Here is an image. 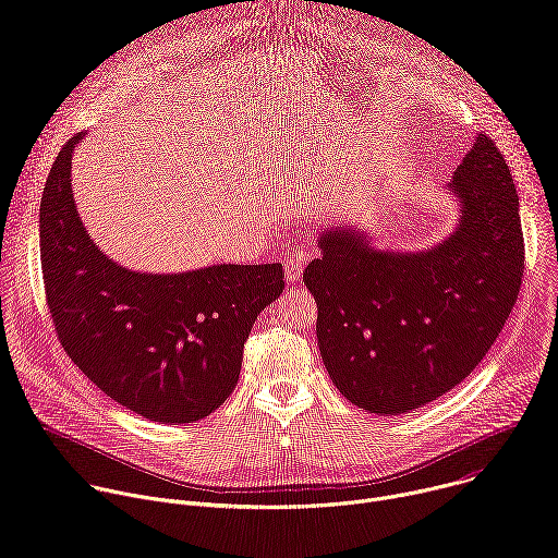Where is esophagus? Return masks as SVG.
I'll use <instances>...</instances> for the list:
<instances>
[{
    "instance_id": "1",
    "label": "esophagus",
    "mask_w": 558,
    "mask_h": 558,
    "mask_svg": "<svg viewBox=\"0 0 558 558\" xmlns=\"http://www.w3.org/2000/svg\"><path fill=\"white\" fill-rule=\"evenodd\" d=\"M306 260H308V254H306V252H295V254L287 256V263H284V278H287L289 284H293V282L300 280Z\"/></svg>"
}]
</instances>
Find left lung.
I'll list each match as a JSON object with an SVG mask.
<instances>
[{"label":"left lung","instance_id":"left-lung-1","mask_svg":"<svg viewBox=\"0 0 558 558\" xmlns=\"http://www.w3.org/2000/svg\"><path fill=\"white\" fill-rule=\"evenodd\" d=\"M446 190L459 220L441 243L392 252L353 225L327 227L317 233L320 258L302 274L329 377L375 415L411 413L461 384L521 289L519 196L490 136H474Z\"/></svg>","mask_w":558,"mask_h":558}]
</instances>
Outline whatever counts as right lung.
Segmentation results:
<instances>
[{
    "instance_id": "obj_1",
    "label": "right lung",
    "mask_w": 558,
    "mask_h": 558,
    "mask_svg": "<svg viewBox=\"0 0 558 558\" xmlns=\"http://www.w3.org/2000/svg\"><path fill=\"white\" fill-rule=\"evenodd\" d=\"M84 136L61 147L39 209L44 284L61 347L128 411L158 424L198 422L235 388L256 317L284 289L282 265L147 274L114 263L72 196V154Z\"/></svg>"
}]
</instances>
